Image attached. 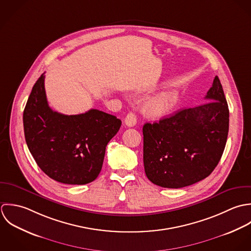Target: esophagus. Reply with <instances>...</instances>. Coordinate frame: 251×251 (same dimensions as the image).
Listing matches in <instances>:
<instances>
[{"instance_id": "obj_1", "label": "esophagus", "mask_w": 251, "mask_h": 251, "mask_svg": "<svg viewBox=\"0 0 251 251\" xmlns=\"http://www.w3.org/2000/svg\"><path fill=\"white\" fill-rule=\"evenodd\" d=\"M125 124L128 127H134L137 124V116L133 112H129L125 118Z\"/></svg>"}]
</instances>
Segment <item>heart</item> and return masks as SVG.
<instances>
[{
    "instance_id": "1",
    "label": "heart",
    "mask_w": 251,
    "mask_h": 251,
    "mask_svg": "<svg viewBox=\"0 0 251 251\" xmlns=\"http://www.w3.org/2000/svg\"><path fill=\"white\" fill-rule=\"evenodd\" d=\"M179 102V96L174 91L163 92L148 100L147 112L152 117H164L170 114Z\"/></svg>"
}]
</instances>
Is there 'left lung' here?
I'll list each match as a JSON object with an SVG mask.
<instances>
[{
  "label": "left lung",
  "mask_w": 251,
  "mask_h": 251,
  "mask_svg": "<svg viewBox=\"0 0 251 251\" xmlns=\"http://www.w3.org/2000/svg\"><path fill=\"white\" fill-rule=\"evenodd\" d=\"M195 107L181 109L144 134L145 172L152 183L181 188L208 176L219 163L229 131V108L218 76Z\"/></svg>",
  "instance_id": "8db88e82"
}]
</instances>
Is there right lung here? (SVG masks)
Instances as JSON below:
<instances>
[{
	"label": "right lung",
	"mask_w": 251,
	"mask_h": 251,
	"mask_svg": "<svg viewBox=\"0 0 251 251\" xmlns=\"http://www.w3.org/2000/svg\"><path fill=\"white\" fill-rule=\"evenodd\" d=\"M23 125L26 144L41 170L58 182L80 185L99 176L106 145L121 120L94 108L76 115L52 110L43 74L27 100Z\"/></svg>",
	"instance_id": "right-lung-1"
}]
</instances>
